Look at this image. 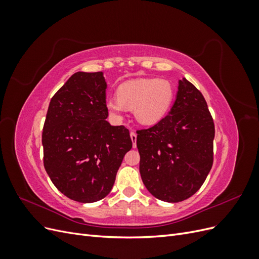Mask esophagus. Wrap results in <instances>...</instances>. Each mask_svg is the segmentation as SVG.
Here are the masks:
<instances>
[{
	"label": "esophagus",
	"mask_w": 259,
	"mask_h": 259,
	"mask_svg": "<svg viewBox=\"0 0 259 259\" xmlns=\"http://www.w3.org/2000/svg\"><path fill=\"white\" fill-rule=\"evenodd\" d=\"M130 135H131V139H132V142H133V147L136 148V139H137L136 133L135 132H131Z\"/></svg>",
	"instance_id": "esophagus-1"
}]
</instances>
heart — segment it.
<instances>
[{"instance_id": "b5f03b06", "label": "heart", "mask_w": 259, "mask_h": 259, "mask_svg": "<svg viewBox=\"0 0 259 259\" xmlns=\"http://www.w3.org/2000/svg\"><path fill=\"white\" fill-rule=\"evenodd\" d=\"M174 98V88L168 80L145 77L121 84L116 98L107 100L108 112L113 117L122 116L125 109L133 110L136 121L142 125H154L161 121Z\"/></svg>"}]
</instances>
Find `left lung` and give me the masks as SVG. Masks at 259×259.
<instances>
[{"label":"left lung","mask_w":259,"mask_h":259,"mask_svg":"<svg viewBox=\"0 0 259 259\" xmlns=\"http://www.w3.org/2000/svg\"><path fill=\"white\" fill-rule=\"evenodd\" d=\"M215 127L207 104L186 77L168 114L137 132L139 171L153 197L176 203L197 192L213 165Z\"/></svg>","instance_id":"1"}]
</instances>
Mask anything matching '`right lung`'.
I'll return each instance as SVG.
<instances>
[{
    "instance_id": "right-lung-1",
    "label": "right lung",
    "mask_w": 259,
    "mask_h": 259,
    "mask_svg": "<svg viewBox=\"0 0 259 259\" xmlns=\"http://www.w3.org/2000/svg\"><path fill=\"white\" fill-rule=\"evenodd\" d=\"M104 72H76L51 99L43 127L44 167L69 199L93 203L111 191L130 132L106 121Z\"/></svg>"
}]
</instances>
